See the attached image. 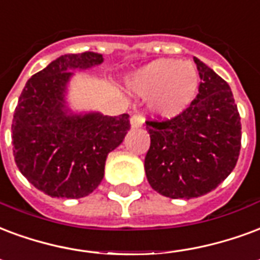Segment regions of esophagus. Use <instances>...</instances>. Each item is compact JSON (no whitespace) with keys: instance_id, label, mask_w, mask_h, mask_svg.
<instances>
[{"instance_id":"1","label":"esophagus","mask_w":260,"mask_h":260,"mask_svg":"<svg viewBox=\"0 0 260 260\" xmlns=\"http://www.w3.org/2000/svg\"><path fill=\"white\" fill-rule=\"evenodd\" d=\"M145 124V118L142 117L140 114H135L131 117V128H140V126H143Z\"/></svg>"}]
</instances>
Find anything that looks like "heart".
<instances>
[{
  "instance_id": "heart-1",
  "label": "heart",
  "mask_w": 260,
  "mask_h": 260,
  "mask_svg": "<svg viewBox=\"0 0 260 260\" xmlns=\"http://www.w3.org/2000/svg\"><path fill=\"white\" fill-rule=\"evenodd\" d=\"M126 89L147 96L154 115L171 120L187 110L200 89V73L193 61L157 59L139 67L125 80Z\"/></svg>"
}]
</instances>
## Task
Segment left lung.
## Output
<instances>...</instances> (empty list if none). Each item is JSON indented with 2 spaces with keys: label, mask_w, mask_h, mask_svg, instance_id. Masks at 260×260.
Wrapping results in <instances>:
<instances>
[{
  "label": "left lung",
  "mask_w": 260,
  "mask_h": 260,
  "mask_svg": "<svg viewBox=\"0 0 260 260\" xmlns=\"http://www.w3.org/2000/svg\"><path fill=\"white\" fill-rule=\"evenodd\" d=\"M200 89L187 110L169 121H147L150 186L169 199L190 200L212 191L232 174L241 147V122L232 89L194 57Z\"/></svg>",
  "instance_id": "8db88e82"
}]
</instances>
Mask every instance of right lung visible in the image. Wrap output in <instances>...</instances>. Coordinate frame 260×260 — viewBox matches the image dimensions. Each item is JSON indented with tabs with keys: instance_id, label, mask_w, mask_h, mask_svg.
Instances as JSON below:
<instances>
[{
	"instance_id": "right-lung-1",
	"label": "right lung",
	"mask_w": 260,
	"mask_h": 260,
	"mask_svg": "<svg viewBox=\"0 0 260 260\" xmlns=\"http://www.w3.org/2000/svg\"><path fill=\"white\" fill-rule=\"evenodd\" d=\"M103 63L96 52L67 53L26 82L12 121L13 155L28 182L51 197L81 199L101 184L106 158L128 134L129 115L73 111L74 71Z\"/></svg>"
}]
</instances>
